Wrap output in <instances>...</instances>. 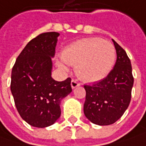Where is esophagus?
I'll list each match as a JSON object with an SVG mask.
<instances>
[{"instance_id": "esophagus-1", "label": "esophagus", "mask_w": 146, "mask_h": 146, "mask_svg": "<svg viewBox=\"0 0 146 146\" xmlns=\"http://www.w3.org/2000/svg\"><path fill=\"white\" fill-rule=\"evenodd\" d=\"M79 86H80V83H78L77 80L73 79V80L71 81V86H72V88L73 89L76 88V87H78Z\"/></svg>"}]
</instances>
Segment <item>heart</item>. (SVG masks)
<instances>
[{"mask_svg": "<svg viewBox=\"0 0 146 146\" xmlns=\"http://www.w3.org/2000/svg\"><path fill=\"white\" fill-rule=\"evenodd\" d=\"M58 67L68 71L66 64L75 66L78 78L87 82L103 80L111 72L115 60V49L109 41L98 37L77 40L65 47Z\"/></svg>", "mask_w": 146, "mask_h": 146, "instance_id": "heart-1", "label": "heart"}]
</instances>
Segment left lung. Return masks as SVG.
<instances>
[{
	"label": "left lung",
	"mask_w": 146,
	"mask_h": 146,
	"mask_svg": "<svg viewBox=\"0 0 146 146\" xmlns=\"http://www.w3.org/2000/svg\"><path fill=\"white\" fill-rule=\"evenodd\" d=\"M112 41L117 56L113 69L100 82L84 86L86 92L84 114L90 122L102 126L112 124L123 115L131 101L134 82L127 53Z\"/></svg>",
	"instance_id": "obj_1"
}]
</instances>
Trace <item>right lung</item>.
<instances>
[{"mask_svg":"<svg viewBox=\"0 0 146 146\" xmlns=\"http://www.w3.org/2000/svg\"><path fill=\"white\" fill-rule=\"evenodd\" d=\"M60 34L47 32L31 39L18 56L11 73L10 89L21 117L30 125L46 128L60 118V102L71 93V78H52Z\"/></svg>","mask_w":146,"mask_h":146,"instance_id":"obj_1","label":"right lung"}]
</instances>
